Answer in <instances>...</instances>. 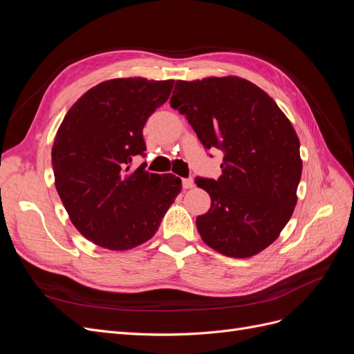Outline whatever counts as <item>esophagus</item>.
<instances>
[{"label":"esophagus","instance_id":"esophagus-1","mask_svg":"<svg viewBox=\"0 0 354 354\" xmlns=\"http://www.w3.org/2000/svg\"><path fill=\"white\" fill-rule=\"evenodd\" d=\"M192 187H194V180L183 178V189H192Z\"/></svg>","mask_w":354,"mask_h":354}]
</instances>
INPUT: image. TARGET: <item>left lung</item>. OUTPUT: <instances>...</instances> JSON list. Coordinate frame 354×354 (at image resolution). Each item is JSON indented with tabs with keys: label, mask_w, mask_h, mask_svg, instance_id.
Returning <instances> with one entry per match:
<instances>
[{
	"label": "left lung",
	"mask_w": 354,
	"mask_h": 354,
	"mask_svg": "<svg viewBox=\"0 0 354 354\" xmlns=\"http://www.w3.org/2000/svg\"><path fill=\"white\" fill-rule=\"evenodd\" d=\"M169 103L203 147L224 152L218 180H195L211 196L196 218L202 241L233 259L261 252L297 205L303 160L291 121L264 90L232 75L177 81Z\"/></svg>",
	"instance_id": "obj_1"
}]
</instances>
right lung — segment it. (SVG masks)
<instances>
[{
	"instance_id": "obj_1",
	"label": "right lung",
	"mask_w": 354,
	"mask_h": 354,
	"mask_svg": "<svg viewBox=\"0 0 354 354\" xmlns=\"http://www.w3.org/2000/svg\"><path fill=\"white\" fill-rule=\"evenodd\" d=\"M174 80L104 81L84 93L63 118L51 149L57 194L77 230L111 251L152 239L181 192L174 174L130 171L146 151L143 127L164 104Z\"/></svg>"
}]
</instances>
